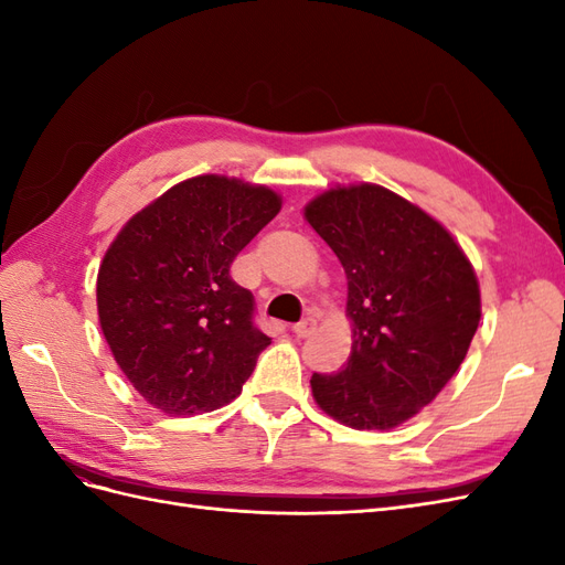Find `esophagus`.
<instances>
[{"instance_id": "34e87169", "label": "esophagus", "mask_w": 565, "mask_h": 565, "mask_svg": "<svg viewBox=\"0 0 565 565\" xmlns=\"http://www.w3.org/2000/svg\"><path fill=\"white\" fill-rule=\"evenodd\" d=\"M313 330H316V320H313V318H303L301 322H297V324H295V334H297L299 339L309 337Z\"/></svg>"}]
</instances>
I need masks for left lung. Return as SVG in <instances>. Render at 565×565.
<instances>
[{
    "label": "left lung",
    "mask_w": 565,
    "mask_h": 565,
    "mask_svg": "<svg viewBox=\"0 0 565 565\" xmlns=\"http://www.w3.org/2000/svg\"><path fill=\"white\" fill-rule=\"evenodd\" d=\"M349 280L347 365L313 374L316 403L353 429H393L459 370L481 320V292L455 237L382 185L332 188L306 207Z\"/></svg>",
    "instance_id": "8db88e82"
}]
</instances>
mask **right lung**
<instances>
[{"instance_id": "add662e5", "label": "right lung", "mask_w": 565, "mask_h": 565, "mask_svg": "<svg viewBox=\"0 0 565 565\" xmlns=\"http://www.w3.org/2000/svg\"><path fill=\"white\" fill-rule=\"evenodd\" d=\"M280 204L264 185L195 177L131 216L106 252L96 280L100 330L125 377L162 413L231 403L270 344L231 264Z\"/></svg>"}]
</instances>
